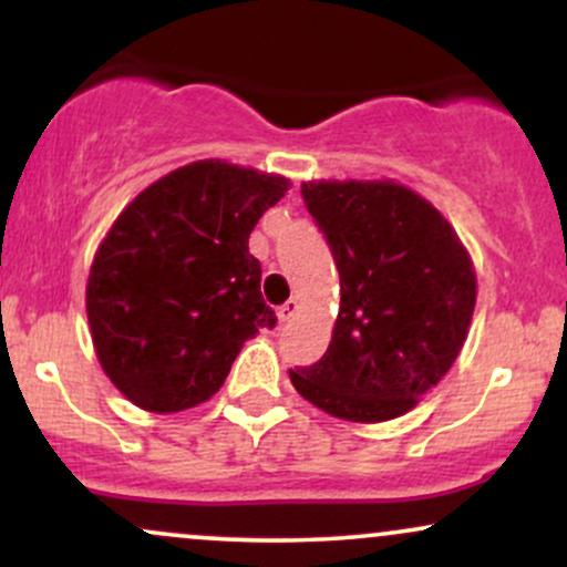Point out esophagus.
Masks as SVG:
<instances>
[{"mask_svg": "<svg viewBox=\"0 0 567 567\" xmlns=\"http://www.w3.org/2000/svg\"><path fill=\"white\" fill-rule=\"evenodd\" d=\"M298 311H301V303H298L296 298H290L288 303H282V306H279V309H277V317H279V322H290L292 317L298 315Z\"/></svg>", "mask_w": 567, "mask_h": 567, "instance_id": "esophagus-1", "label": "esophagus"}]
</instances>
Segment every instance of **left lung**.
Here are the masks:
<instances>
[{"label": "left lung", "mask_w": 567, "mask_h": 567, "mask_svg": "<svg viewBox=\"0 0 567 567\" xmlns=\"http://www.w3.org/2000/svg\"><path fill=\"white\" fill-rule=\"evenodd\" d=\"M301 194L333 250L341 303L322 360L290 370V383L351 424L405 415L470 336V250L432 202L392 178L303 181Z\"/></svg>", "instance_id": "1"}]
</instances>
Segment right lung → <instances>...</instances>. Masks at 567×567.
<instances>
[{
    "instance_id": "obj_1",
    "label": "right lung",
    "mask_w": 567,
    "mask_h": 567,
    "mask_svg": "<svg viewBox=\"0 0 567 567\" xmlns=\"http://www.w3.org/2000/svg\"><path fill=\"white\" fill-rule=\"evenodd\" d=\"M288 188L285 175L197 159L116 216L90 264L84 309L103 373L133 405H202L247 338L275 328L247 239Z\"/></svg>"
}]
</instances>
